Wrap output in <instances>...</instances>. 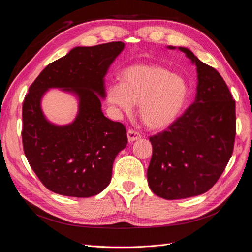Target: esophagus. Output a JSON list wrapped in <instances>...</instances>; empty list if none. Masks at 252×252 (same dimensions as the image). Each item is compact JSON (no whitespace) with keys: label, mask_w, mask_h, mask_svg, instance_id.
<instances>
[{"label":"esophagus","mask_w":252,"mask_h":252,"mask_svg":"<svg viewBox=\"0 0 252 252\" xmlns=\"http://www.w3.org/2000/svg\"><path fill=\"white\" fill-rule=\"evenodd\" d=\"M139 138H141V135L139 132L135 131V130H128L127 131V139L130 142H133L135 140H138Z\"/></svg>","instance_id":"obj_1"}]
</instances>
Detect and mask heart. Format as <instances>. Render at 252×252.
<instances>
[{
    "label": "heart",
    "instance_id": "b5f03b06",
    "mask_svg": "<svg viewBox=\"0 0 252 252\" xmlns=\"http://www.w3.org/2000/svg\"><path fill=\"white\" fill-rule=\"evenodd\" d=\"M189 84L182 76L156 64H136L121 71L120 82L107 88V101L131 114L139 104V116L151 128H162L178 118L188 101Z\"/></svg>",
    "mask_w": 252,
    "mask_h": 252
}]
</instances>
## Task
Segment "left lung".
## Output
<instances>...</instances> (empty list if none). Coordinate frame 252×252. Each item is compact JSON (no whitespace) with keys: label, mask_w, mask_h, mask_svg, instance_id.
Listing matches in <instances>:
<instances>
[{"label":"left lung","mask_w":252,"mask_h":252,"mask_svg":"<svg viewBox=\"0 0 252 252\" xmlns=\"http://www.w3.org/2000/svg\"><path fill=\"white\" fill-rule=\"evenodd\" d=\"M178 49L195 64L197 86L195 100L182 116L150 137L153 154L148 184L164 199L196 196L211 189L232 155L235 138V101L224 79L190 49Z\"/></svg>","instance_id":"left-lung-1"}]
</instances>
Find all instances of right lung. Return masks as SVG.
<instances>
[{
	"instance_id": "right-lung-1",
	"label": "right lung",
	"mask_w": 252,
	"mask_h": 252,
	"mask_svg": "<svg viewBox=\"0 0 252 252\" xmlns=\"http://www.w3.org/2000/svg\"><path fill=\"white\" fill-rule=\"evenodd\" d=\"M124 42L78 46L41 71L30 86L22 109V141L32 169L46 188L60 195L90 197L103 191L113 162L126 147L125 126L106 118L104 76L124 50ZM49 88L78 99V114L69 125L57 126L44 116L40 100Z\"/></svg>"
}]
</instances>
